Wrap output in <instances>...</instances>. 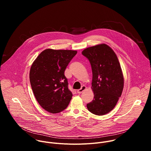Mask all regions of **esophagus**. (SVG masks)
Masks as SVG:
<instances>
[{"label":"esophagus","instance_id":"esophagus-1","mask_svg":"<svg viewBox=\"0 0 151 151\" xmlns=\"http://www.w3.org/2000/svg\"><path fill=\"white\" fill-rule=\"evenodd\" d=\"M86 88H87V87H86L85 85H83V86H82L81 88H80V89L78 90L77 93H78V94H81V93H82L84 90H86Z\"/></svg>","mask_w":151,"mask_h":151}]
</instances>
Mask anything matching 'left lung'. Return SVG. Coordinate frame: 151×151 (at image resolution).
Returning <instances> with one entry per match:
<instances>
[{"mask_svg": "<svg viewBox=\"0 0 151 151\" xmlns=\"http://www.w3.org/2000/svg\"><path fill=\"white\" fill-rule=\"evenodd\" d=\"M82 54L90 62L94 99L87 104L96 115H104L116 106L124 88V76L118 57L113 50L102 44L85 49Z\"/></svg>", "mask_w": 151, "mask_h": 151, "instance_id": "left-lung-1", "label": "left lung"}]
</instances>
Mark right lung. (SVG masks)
Segmentation results:
<instances>
[{
  "label": "right lung",
  "instance_id": "right-lung-1",
  "mask_svg": "<svg viewBox=\"0 0 151 151\" xmlns=\"http://www.w3.org/2000/svg\"><path fill=\"white\" fill-rule=\"evenodd\" d=\"M76 53L73 50L47 49L32 64L29 78L33 94L40 106L50 113L63 111L72 99L64 71Z\"/></svg>",
  "mask_w": 151,
  "mask_h": 151
}]
</instances>
